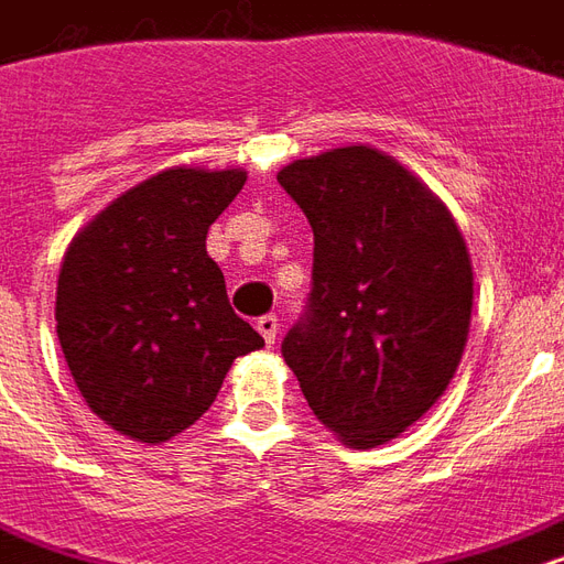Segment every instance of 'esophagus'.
<instances>
[{
  "instance_id": "34e87169",
  "label": "esophagus",
  "mask_w": 564,
  "mask_h": 564,
  "mask_svg": "<svg viewBox=\"0 0 564 564\" xmlns=\"http://www.w3.org/2000/svg\"><path fill=\"white\" fill-rule=\"evenodd\" d=\"M278 328H281V319H278L274 314H265V316H260V319H257V332L265 337V344H269V346L278 340Z\"/></svg>"
}]
</instances>
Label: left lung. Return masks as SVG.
<instances>
[{"instance_id": "8db88e82", "label": "left lung", "mask_w": 564, "mask_h": 564, "mask_svg": "<svg viewBox=\"0 0 564 564\" xmlns=\"http://www.w3.org/2000/svg\"><path fill=\"white\" fill-rule=\"evenodd\" d=\"M278 182L314 229V283L283 361L328 431L377 448L431 410L460 365L469 250L431 187L370 145L293 161Z\"/></svg>"}]
</instances>
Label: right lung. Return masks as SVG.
<instances>
[{"mask_svg": "<svg viewBox=\"0 0 564 564\" xmlns=\"http://www.w3.org/2000/svg\"><path fill=\"white\" fill-rule=\"evenodd\" d=\"M245 170L173 166L112 199L74 236L56 335L89 410L137 442H166L215 403L239 356L265 346L227 299L208 227Z\"/></svg>", "mask_w": 564, "mask_h": 564, "instance_id": "obj_1", "label": "right lung"}]
</instances>
